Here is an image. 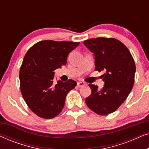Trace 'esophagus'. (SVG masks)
Instances as JSON below:
<instances>
[{
  "instance_id": "obj_1",
  "label": "esophagus",
  "mask_w": 149,
  "mask_h": 149,
  "mask_svg": "<svg viewBox=\"0 0 149 149\" xmlns=\"http://www.w3.org/2000/svg\"><path fill=\"white\" fill-rule=\"evenodd\" d=\"M85 83L84 82H78L77 83V86L79 87H82L83 86H85Z\"/></svg>"
}]
</instances>
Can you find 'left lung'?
<instances>
[{
    "label": "left lung",
    "instance_id": "left-lung-1",
    "mask_svg": "<svg viewBox=\"0 0 149 149\" xmlns=\"http://www.w3.org/2000/svg\"><path fill=\"white\" fill-rule=\"evenodd\" d=\"M83 43L94 55L95 70L105 72L102 76L104 82L102 89L89 84L91 93L85 103L97 115H109L117 110L132 91L135 62L125 45L115 38H91Z\"/></svg>",
    "mask_w": 149,
    "mask_h": 149
}]
</instances>
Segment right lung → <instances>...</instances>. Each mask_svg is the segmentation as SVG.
I'll list each match as a JSON object with an SVG mask.
<instances>
[{"instance_id": "1", "label": "right lung", "mask_w": 149, "mask_h": 149, "mask_svg": "<svg viewBox=\"0 0 149 149\" xmlns=\"http://www.w3.org/2000/svg\"><path fill=\"white\" fill-rule=\"evenodd\" d=\"M79 42L42 40L31 47L24 56L19 70L20 89L30 110L38 117L52 119L64 108L66 95L77 85L67 82L54 83V70L67 62L69 53Z\"/></svg>"}]
</instances>
